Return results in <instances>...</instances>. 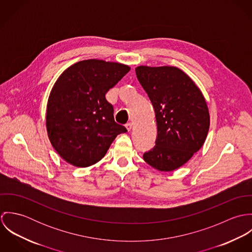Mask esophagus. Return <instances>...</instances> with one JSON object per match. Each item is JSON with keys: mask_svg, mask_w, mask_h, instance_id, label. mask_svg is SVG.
I'll list each match as a JSON object with an SVG mask.
<instances>
[{"mask_svg": "<svg viewBox=\"0 0 252 252\" xmlns=\"http://www.w3.org/2000/svg\"><path fill=\"white\" fill-rule=\"evenodd\" d=\"M126 128H127L128 131H131L132 128H133V124H132V123H127V124H126Z\"/></svg>", "mask_w": 252, "mask_h": 252, "instance_id": "obj_1", "label": "esophagus"}]
</instances>
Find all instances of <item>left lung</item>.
Returning <instances> with one entry per match:
<instances>
[{"mask_svg": "<svg viewBox=\"0 0 252 252\" xmlns=\"http://www.w3.org/2000/svg\"><path fill=\"white\" fill-rule=\"evenodd\" d=\"M136 74L157 123L155 145L144 152V161L161 172L174 171L206 141L210 128L206 100L193 80L176 67L140 66Z\"/></svg>", "mask_w": 252, "mask_h": 252, "instance_id": "left-lung-1", "label": "left lung"}]
</instances>
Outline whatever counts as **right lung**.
Returning <instances> with one entry per match:
<instances>
[{
	"label": "right lung",
	"mask_w": 252,
	"mask_h": 252,
	"mask_svg": "<svg viewBox=\"0 0 252 252\" xmlns=\"http://www.w3.org/2000/svg\"><path fill=\"white\" fill-rule=\"evenodd\" d=\"M130 67L89 59L73 64L55 82L47 102L46 129L57 153L75 167H89L107 153L117 135V124L106 94Z\"/></svg>",
	"instance_id": "1"
}]
</instances>
